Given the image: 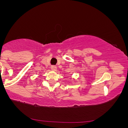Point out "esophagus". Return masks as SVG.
Returning a JSON list of instances; mask_svg holds the SVG:
<instances>
[{"mask_svg":"<svg viewBox=\"0 0 128 128\" xmlns=\"http://www.w3.org/2000/svg\"><path fill=\"white\" fill-rule=\"evenodd\" d=\"M51 69H52V70H54V71H56L57 69V67L56 66H52V67H51Z\"/></svg>","mask_w":128,"mask_h":128,"instance_id":"esophagus-1","label":"esophagus"}]
</instances>
